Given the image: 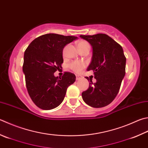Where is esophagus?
<instances>
[{
  "label": "esophagus",
  "instance_id": "34e87169",
  "mask_svg": "<svg viewBox=\"0 0 148 148\" xmlns=\"http://www.w3.org/2000/svg\"><path fill=\"white\" fill-rule=\"evenodd\" d=\"M82 76H81V75H76V79L77 80H80V79H82Z\"/></svg>",
  "mask_w": 148,
  "mask_h": 148
}]
</instances>
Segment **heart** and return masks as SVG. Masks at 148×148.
<instances>
[{
  "mask_svg": "<svg viewBox=\"0 0 148 148\" xmlns=\"http://www.w3.org/2000/svg\"><path fill=\"white\" fill-rule=\"evenodd\" d=\"M78 46H79V50L88 49H90V44L88 41L85 40H81L78 42ZM85 64L82 62H73L69 64V68L75 72H80L82 69L84 68Z\"/></svg>",
  "mask_w": 148,
  "mask_h": 148,
  "instance_id": "obj_1",
  "label": "heart"
}]
</instances>
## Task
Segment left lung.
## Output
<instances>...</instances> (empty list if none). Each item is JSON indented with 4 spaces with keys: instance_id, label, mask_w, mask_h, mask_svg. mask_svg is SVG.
<instances>
[{
    "instance_id": "left-lung-1",
    "label": "left lung",
    "mask_w": 148,
    "mask_h": 148,
    "mask_svg": "<svg viewBox=\"0 0 148 148\" xmlns=\"http://www.w3.org/2000/svg\"><path fill=\"white\" fill-rule=\"evenodd\" d=\"M90 43L93 56L88 70H93L97 80L86 78L90 82L87 90L82 93V99L93 108L106 106L115 99L126 73V58L119 44L108 35L99 33L80 35Z\"/></svg>"
}]
</instances>
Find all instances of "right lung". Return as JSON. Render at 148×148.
<instances>
[{
    "label": "right lung",
    "mask_w": 148,
    "mask_h": 148,
    "mask_svg": "<svg viewBox=\"0 0 148 148\" xmlns=\"http://www.w3.org/2000/svg\"><path fill=\"white\" fill-rule=\"evenodd\" d=\"M77 37L48 33L36 38L25 50L22 70L29 95L34 104L44 110L58 106L66 90L76 80L71 72L62 77L54 73L62 68L64 46Z\"/></svg>",
    "instance_id": "add662e5"
}]
</instances>
